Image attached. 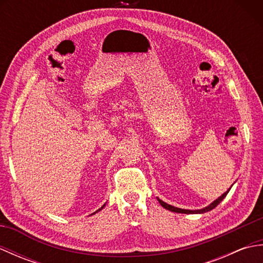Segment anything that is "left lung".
Listing matches in <instances>:
<instances>
[{"mask_svg":"<svg viewBox=\"0 0 263 263\" xmlns=\"http://www.w3.org/2000/svg\"><path fill=\"white\" fill-rule=\"evenodd\" d=\"M230 190H231V187H230ZM230 190H227V191L221 195V197H219L218 199H216L214 202H211L208 206H205V208H203V209H199V210H187V209H181V208H177V206H174V205H171V204H168V203H166V202H164L163 200H160L159 198H157V200L159 201V203L161 204V206H164L165 209H167V210H171V211H173V212H180V214H203V212H206V211H210V210H212L214 208H216V206L219 204L222 200L225 199V197L227 195V193L230 192Z\"/></svg>","mask_w":263,"mask_h":263,"instance_id":"8db88e82","label":"left lung"}]
</instances>
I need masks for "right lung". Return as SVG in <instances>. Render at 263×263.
I'll return each instance as SVG.
<instances>
[{"mask_svg":"<svg viewBox=\"0 0 263 263\" xmlns=\"http://www.w3.org/2000/svg\"><path fill=\"white\" fill-rule=\"evenodd\" d=\"M104 206H105V204H104V205H103V206H102V208H100V209H99V210H102V209H103V208H104ZM99 210H98V211H99Z\"/></svg>","mask_w":263,"mask_h":263,"instance_id":"add662e5","label":"right lung"}]
</instances>
